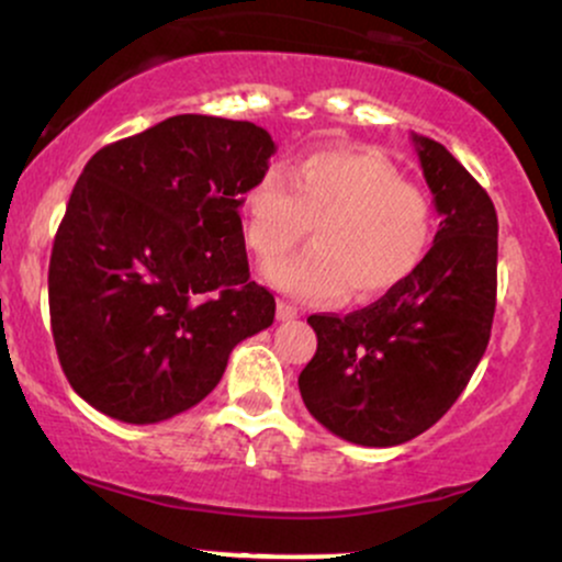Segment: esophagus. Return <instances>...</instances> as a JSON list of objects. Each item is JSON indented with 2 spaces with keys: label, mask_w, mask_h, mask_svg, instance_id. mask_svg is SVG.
Wrapping results in <instances>:
<instances>
[{
  "label": "esophagus",
  "mask_w": 562,
  "mask_h": 562,
  "mask_svg": "<svg viewBox=\"0 0 562 562\" xmlns=\"http://www.w3.org/2000/svg\"><path fill=\"white\" fill-rule=\"evenodd\" d=\"M295 317H299V308H295L293 303L277 301V319L288 322V319H295Z\"/></svg>",
  "instance_id": "1"
}]
</instances>
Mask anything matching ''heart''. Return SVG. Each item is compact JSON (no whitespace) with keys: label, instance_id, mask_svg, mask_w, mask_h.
Wrapping results in <instances>:
<instances>
[{"label":"heart","instance_id":"1","mask_svg":"<svg viewBox=\"0 0 562 562\" xmlns=\"http://www.w3.org/2000/svg\"><path fill=\"white\" fill-rule=\"evenodd\" d=\"M245 243L261 263L308 235L314 248L269 267L277 288L306 301L353 290L372 301L420 269L434 243V203L389 160L357 150H314L285 171H267L243 195Z\"/></svg>","mask_w":562,"mask_h":562}]
</instances>
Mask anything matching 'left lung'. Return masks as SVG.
<instances>
[{
  "label": "left lung",
  "mask_w": 562,
  "mask_h": 562,
  "mask_svg": "<svg viewBox=\"0 0 562 562\" xmlns=\"http://www.w3.org/2000/svg\"><path fill=\"white\" fill-rule=\"evenodd\" d=\"M412 139L441 216L434 248L370 306L346 317L312 314L317 353L299 378L314 420L362 447H396L441 420L479 367L494 322L492 198L441 142Z\"/></svg>",
  "instance_id": "left-lung-1"
}]
</instances>
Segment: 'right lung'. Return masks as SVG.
Masks as SVG:
<instances>
[{"mask_svg": "<svg viewBox=\"0 0 562 562\" xmlns=\"http://www.w3.org/2000/svg\"><path fill=\"white\" fill-rule=\"evenodd\" d=\"M274 150L250 121L184 113L83 166L49 259V319L68 383L102 415L150 425L190 409L274 322L240 222Z\"/></svg>", "mask_w": 562, "mask_h": 562, "instance_id": "add662e5", "label": "right lung"}]
</instances>
